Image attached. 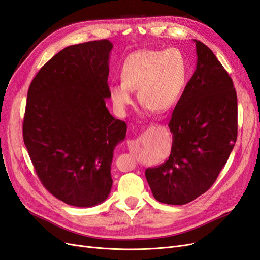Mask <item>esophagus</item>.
I'll list each match as a JSON object with an SVG mask.
<instances>
[{
    "mask_svg": "<svg viewBox=\"0 0 260 260\" xmlns=\"http://www.w3.org/2000/svg\"><path fill=\"white\" fill-rule=\"evenodd\" d=\"M156 125V127H157V125H158V124H155ZM128 145H129V147H131L132 145H133V143H131V142H128Z\"/></svg>",
    "mask_w": 260,
    "mask_h": 260,
    "instance_id": "obj_1",
    "label": "esophagus"
}]
</instances>
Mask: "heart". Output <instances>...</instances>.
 I'll return each instance as SVG.
<instances>
[{
  "mask_svg": "<svg viewBox=\"0 0 260 260\" xmlns=\"http://www.w3.org/2000/svg\"><path fill=\"white\" fill-rule=\"evenodd\" d=\"M187 79V62L181 51L141 50L131 54L121 68V81L109 84V95L120 115L135 102L133 91L146 113L166 112L174 106Z\"/></svg>",
  "mask_w": 260,
  "mask_h": 260,
  "instance_id": "b5f03b06",
  "label": "heart"
}]
</instances>
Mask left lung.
Returning <instances> with one entry per match:
<instances>
[{
  "label": "left lung",
  "instance_id": "obj_1",
  "mask_svg": "<svg viewBox=\"0 0 260 260\" xmlns=\"http://www.w3.org/2000/svg\"><path fill=\"white\" fill-rule=\"evenodd\" d=\"M196 46V69L171 115L169 158L145 177L154 198L184 205L214 184L238 136V100L232 79L212 51Z\"/></svg>",
  "mask_w": 260,
  "mask_h": 260
}]
</instances>
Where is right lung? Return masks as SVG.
Segmentation results:
<instances>
[{
  "instance_id": "add662e5",
  "label": "right lung",
  "mask_w": 260,
  "mask_h": 260,
  "mask_svg": "<svg viewBox=\"0 0 260 260\" xmlns=\"http://www.w3.org/2000/svg\"><path fill=\"white\" fill-rule=\"evenodd\" d=\"M112 49L109 40L67 46L28 90L22 136L31 161L46 190L76 207L108 198L114 149L127 132L105 103Z\"/></svg>"
}]
</instances>
